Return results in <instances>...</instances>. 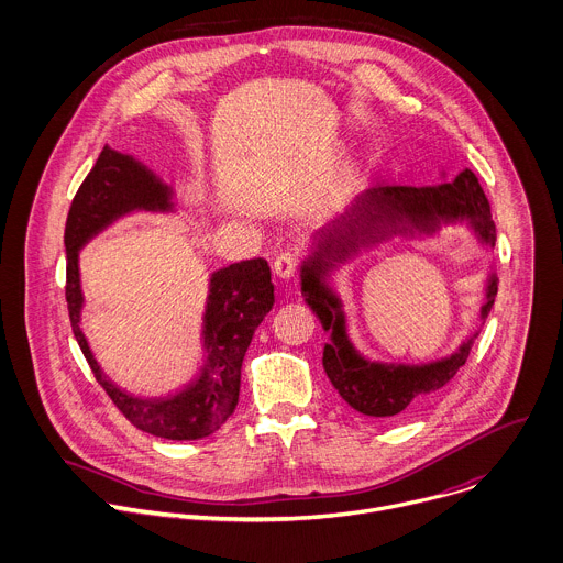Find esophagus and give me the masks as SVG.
<instances>
[{
  "mask_svg": "<svg viewBox=\"0 0 563 563\" xmlns=\"http://www.w3.org/2000/svg\"><path fill=\"white\" fill-rule=\"evenodd\" d=\"M297 255L292 251H284L277 255L275 264H273V273L282 279V282H290L297 273Z\"/></svg>",
  "mask_w": 563,
  "mask_h": 563,
  "instance_id": "obj_1",
  "label": "esophagus"
}]
</instances>
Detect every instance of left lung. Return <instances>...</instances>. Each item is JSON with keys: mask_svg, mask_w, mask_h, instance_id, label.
<instances>
[{"mask_svg": "<svg viewBox=\"0 0 563 563\" xmlns=\"http://www.w3.org/2000/svg\"><path fill=\"white\" fill-rule=\"evenodd\" d=\"M441 177L445 179V173ZM443 227H466L482 246L495 249L497 233L490 203L468 168L453 181L430 186L373 184L312 235V249L299 266L301 295L328 332L321 364L330 384L362 415L397 419L423 406L466 364L479 330L466 336L455 353L426 364L371 360L353 342L344 301L332 288L330 275L349 264L362 249L386 244L393 238L434 235ZM495 295L497 275L490 271L479 308V325L486 323Z\"/></svg>", "mask_w": 563, "mask_h": 563, "instance_id": "8db88e82", "label": "left lung"}]
</instances>
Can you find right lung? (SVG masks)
Returning a JSON list of instances; mask_svg holds the SVG:
<instances>
[{"mask_svg":"<svg viewBox=\"0 0 563 563\" xmlns=\"http://www.w3.org/2000/svg\"><path fill=\"white\" fill-rule=\"evenodd\" d=\"M175 208L173 184H166L133 155L103 146L66 219V301L75 340L112 404L148 434L188 441L219 430L238 406L244 355L257 325L275 303L268 262L257 257L210 273L199 332V366L186 384L164 397H140L120 388L101 371L81 328V249L122 217L133 212L166 214L175 212Z\"/></svg>","mask_w":563,"mask_h":563,"instance_id":"add662e5","label":"right lung"}]
</instances>
